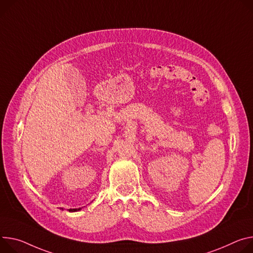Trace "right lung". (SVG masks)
Here are the masks:
<instances>
[{
  "label": "right lung",
  "mask_w": 253,
  "mask_h": 253,
  "mask_svg": "<svg viewBox=\"0 0 253 253\" xmlns=\"http://www.w3.org/2000/svg\"><path fill=\"white\" fill-rule=\"evenodd\" d=\"M82 208H83V207H82ZM82 208H76V209H70V212H78V211H80V210H82ZM61 210H63V208H60Z\"/></svg>",
  "instance_id": "right-lung-1"
}]
</instances>
